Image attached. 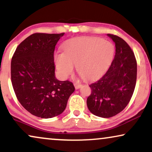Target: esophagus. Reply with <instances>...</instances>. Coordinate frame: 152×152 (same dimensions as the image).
I'll use <instances>...</instances> for the list:
<instances>
[{"label":"esophagus","mask_w":152,"mask_h":152,"mask_svg":"<svg viewBox=\"0 0 152 152\" xmlns=\"http://www.w3.org/2000/svg\"><path fill=\"white\" fill-rule=\"evenodd\" d=\"M74 86H75V88L76 89H79L82 87V84H81L80 82H75Z\"/></svg>","instance_id":"obj_1"}]
</instances>
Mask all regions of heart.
Listing matches in <instances>:
<instances>
[{"mask_svg": "<svg viewBox=\"0 0 152 152\" xmlns=\"http://www.w3.org/2000/svg\"><path fill=\"white\" fill-rule=\"evenodd\" d=\"M114 54L115 47L109 41L80 37L69 41L64 48V53L55 55V66L63 78L73 73L75 66L82 79L94 80L107 70Z\"/></svg>", "mask_w": 152, "mask_h": 152, "instance_id": "b5f03b06", "label": "heart"}]
</instances>
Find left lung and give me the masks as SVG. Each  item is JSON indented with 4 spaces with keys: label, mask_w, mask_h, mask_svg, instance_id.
Returning <instances> with one entry per match:
<instances>
[{
    "label": "left lung",
    "mask_w": 152,
    "mask_h": 152,
    "mask_svg": "<svg viewBox=\"0 0 152 152\" xmlns=\"http://www.w3.org/2000/svg\"><path fill=\"white\" fill-rule=\"evenodd\" d=\"M115 44V55L109 69L98 80L89 85L91 93L87 107L95 115L111 118L129 102L137 78V62L134 52L120 37L108 34Z\"/></svg>",
    "instance_id": "left-lung-1"
}]
</instances>
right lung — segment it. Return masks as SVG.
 I'll list each match as a JSON object with an SVG mask.
<instances>
[{
	"mask_svg": "<svg viewBox=\"0 0 152 152\" xmlns=\"http://www.w3.org/2000/svg\"><path fill=\"white\" fill-rule=\"evenodd\" d=\"M64 33H34L16 48L11 61V80L14 93L23 107L41 118L59 115L65 110L75 91L70 81L55 76L54 52Z\"/></svg>",
	"mask_w": 152,
	"mask_h": 152,
	"instance_id": "1",
	"label": "right lung"
}]
</instances>
